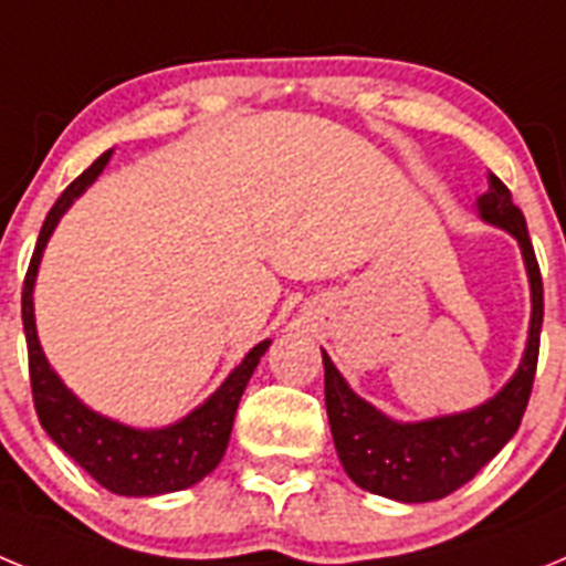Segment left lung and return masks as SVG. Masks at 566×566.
Returning <instances> with one entry per match:
<instances>
[{
	"label": "left lung",
	"mask_w": 566,
	"mask_h": 566,
	"mask_svg": "<svg viewBox=\"0 0 566 566\" xmlns=\"http://www.w3.org/2000/svg\"><path fill=\"white\" fill-rule=\"evenodd\" d=\"M490 189L479 198V214L493 227L507 229L518 240L533 294L530 337L518 371L493 399L464 413L424 419V422H394L374 405L348 388L328 354L326 365V411L334 448L345 473L368 493L397 502L419 504L451 496L468 484L479 470L502 451L522 424L530 402L538 363V337L544 319V286L538 260L530 243L522 209L513 203L510 189L490 172Z\"/></svg>",
	"instance_id": "left-lung-1"
}]
</instances>
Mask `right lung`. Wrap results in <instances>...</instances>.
<instances>
[{
	"label": "right lung",
	"mask_w": 566,
	"mask_h": 566,
	"mask_svg": "<svg viewBox=\"0 0 566 566\" xmlns=\"http://www.w3.org/2000/svg\"><path fill=\"white\" fill-rule=\"evenodd\" d=\"M113 149L98 155L76 181L62 192L53 209L48 212L39 232L36 249L30 258L28 274L22 286V323L24 337H28V368H30V391L36 405L39 422L48 431V437L67 453L76 464H82L90 476L102 488L118 496H158V493H175V490L192 488L209 476L218 462L232 433L234 411L247 391L249 377L258 368L260 357L266 354L269 339L258 343L252 352L243 357V363L227 377V382L201 405L195 408L181 422L158 428V431H138L129 424L113 422L102 413L90 411L87 405L78 402L73 394L64 388L56 371L44 359L42 345L36 337V319H33V283H36L39 260L50 234L56 229L59 218L67 212V207L78 195L96 181L98 172L107 167Z\"/></svg>",
	"instance_id": "1"
}]
</instances>
